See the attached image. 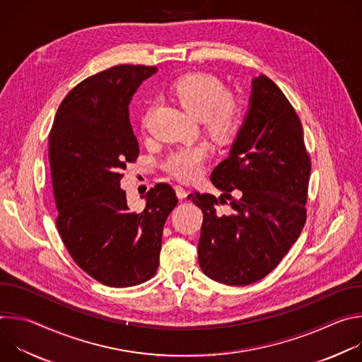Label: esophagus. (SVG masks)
Masks as SVG:
<instances>
[{"label":"esophagus","mask_w":362,"mask_h":362,"mask_svg":"<svg viewBox=\"0 0 362 362\" xmlns=\"http://www.w3.org/2000/svg\"><path fill=\"white\" fill-rule=\"evenodd\" d=\"M175 190H176V194H177V197L179 199H186V196H187V192H186V189L183 187V186H180V185H176L175 186Z\"/></svg>","instance_id":"1"}]
</instances>
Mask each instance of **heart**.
Here are the masks:
<instances>
[{"mask_svg": "<svg viewBox=\"0 0 362 362\" xmlns=\"http://www.w3.org/2000/svg\"><path fill=\"white\" fill-rule=\"evenodd\" d=\"M170 94L177 105L196 117H202L204 129L219 140L228 141L238 132L240 123V103L223 83L208 73L182 76L170 86ZM147 113L143 117L146 124ZM212 148L209 144H194L175 150L165 162V169L182 180H192L203 169Z\"/></svg>", "mask_w": 362, "mask_h": 362, "instance_id": "heart-1", "label": "heart"}]
</instances>
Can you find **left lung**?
I'll list each match as a JSON object with an SVG mask.
<instances>
[{
  "instance_id": "8db88e82",
  "label": "left lung",
  "mask_w": 362,
  "mask_h": 362,
  "mask_svg": "<svg viewBox=\"0 0 362 362\" xmlns=\"http://www.w3.org/2000/svg\"><path fill=\"white\" fill-rule=\"evenodd\" d=\"M311 159L300 120L281 88L267 76L252 80L249 110L229 158L211 175L222 190L190 193L203 212L197 245L206 276L249 285L272 272L299 238L306 221ZM230 200L228 216L216 212Z\"/></svg>"
}]
</instances>
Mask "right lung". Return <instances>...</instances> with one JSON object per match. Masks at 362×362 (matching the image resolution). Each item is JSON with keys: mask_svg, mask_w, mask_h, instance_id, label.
Wrapping results in <instances>:
<instances>
[{"mask_svg": "<svg viewBox=\"0 0 362 362\" xmlns=\"http://www.w3.org/2000/svg\"><path fill=\"white\" fill-rule=\"evenodd\" d=\"M156 67L122 64L78 83L62 101L48 136L57 229L74 262L103 285L127 288L154 276L163 226L177 204L172 186L146 193L130 212L120 187L139 143L129 119L133 94Z\"/></svg>", "mask_w": 362, "mask_h": 362, "instance_id": "add662e5", "label": "right lung"}]
</instances>
